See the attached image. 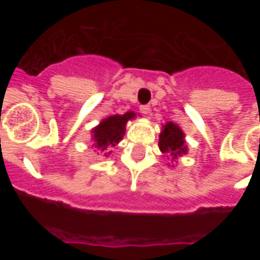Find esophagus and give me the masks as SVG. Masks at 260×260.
I'll use <instances>...</instances> for the list:
<instances>
[{
  "label": "esophagus",
  "mask_w": 260,
  "mask_h": 260,
  "mask_svg": "<svg viewBox=\"0 0 260 260\" xmlns=\"http://www.w3.org/2000/svg\"><path fill=\"white\" fill-rule=\"evenodd\" d=\"M141 112L144 114V116H147V114L151 113V108L148 107V105H142V107H141Z\"/></svg>",
  "instance_id": "34e87169"
}]
</instances>
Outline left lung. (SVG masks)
<instances>
[{
	"label": "left lung",
	"instance_id": "obj_1",
	"mask_svg": "<svg viewBox=\"0 0 260 260\" xmlns=\"http://www.w3.org/2000/svg\"><path fill=\"white\" fill-rule=\"evenodd\" d=\"M158 148L172 161L187 153V146L185 143V134L180 126L173 122H167L162 126L158 139Z\"/></svg>",
	"mask_w": 260,
	"mask_h": 260
}]
</instances>
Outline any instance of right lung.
<instances>
[{"mask_svg": "<svg viewBox=\"0 0 260 260\" xmlns=\"http://www.w3.org/2000/svg\"><path fill=\"white\" fill-rule=\"evenodd\" d=\"M137 114L134 112H126L125 114H114L104 118L96 127L92 128V139L95 148L102 153L109 155L112 151L107 152L109 147H114L122 141L125 135V126L127 121L134 119Z\"/></svg>", "mask_w": 260, "mask_h": 260, "instance_id": "add662e5", "label": "right lung"}]
</instances>
